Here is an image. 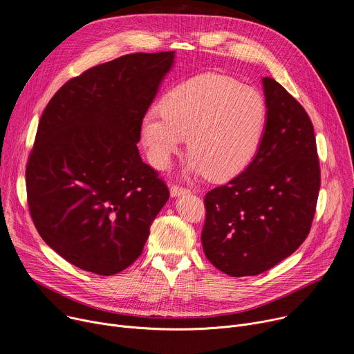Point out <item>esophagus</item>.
<instances>
[{
  "label": "esophagus",
  "instance_id": "obj_1",
  "mask_svg": "<svg viewBox=\"0 0 354 354\" xmlns=\"http://www.w3.org/2000/svg\"><path fill=\"white\" fill-rule=\"evenodd\" d=\"M187 192H189V189H187V187H185V186H182V185H178V183L171 185V195L172 196H179V195L187 194Z\"/></svg>",
  "mask_w": 354,
  "mask_h": 354
}]
</instances>
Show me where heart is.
I'll return each mask as SVG.
<instances>
[{
    "mask_svg": "<svg viewBox=\"0 0 354 354\" xmlns=\"http://www.w3.org/2000/svg\"><path fill=\"white\" fill-rule=\"evenodd\" d=\"M266 121L261 92L230 77L203 74L172 88L162 108L145 113L140 138L158 169L169 167L187 138V168L209 179L227 180L256 156Z\"/></svg>",
    "mask_w": 354,
    "mask_h": 354,
    "instance_id": "obj_1",
    "label": "heart"
}]
</instances>
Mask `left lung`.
<instances>
[{
  "label": "left lung",
  "mask_w": 354,
  "mask_h": 354,
  "mask_svg": "<svg viewBox=\"0 0 354 354\" xmlns=\"http://www.w3.org/2000/svg\"><path fill=\"white\" fill-rule=\"evenodd\" d=\"M266 129L248 168L207 192L202 246L233 276L261 274L308 238L320 189L316 136L308 112L273 78H263Z\"/></svg>",
  "instance_id": "left-lung-1"
}]
</instances>
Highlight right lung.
<instances>
[{
	"mask_svg": "<svg viewBox=\"0 0 354 354\" xmlns=\"http://www.w3.org/2000/svg\"><path fill=\"white\" fill-rule=\"evenodd\" d=\"M174 51L136 53L66 81L45 106L26 185L44 242L74 266L101 276L140 256L169 198L136 142Z\"/></svg>",
	"mask_w": 354,
	"mask_h": 354,
	"instance_id": "obj_1",
	"label": "right lung"
}]
</instances>
